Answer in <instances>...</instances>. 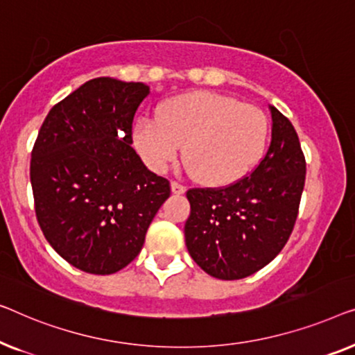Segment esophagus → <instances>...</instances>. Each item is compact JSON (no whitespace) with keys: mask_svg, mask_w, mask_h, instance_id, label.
Instances as JSON below:
<instances>
[{"mask_svg":"<svg viewBox=\"0 0 355 355\" xmlns=\"http://www.w3.org/2000/svg\"><path fill=\"white\" fill-rule=\"evenodd\" d=\"M171 189L173 194H183L184 191H187V188L183 187V184H180L178 182H172L171 183Z\"/></svg>","mask_w":355,"mask_h":355,"instance_id":"esophagus-1","label":"esophagus"}]
</instances>
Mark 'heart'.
I'll list each match as a JSON object with an SVG mask.
<instances>
[{
	"label": "heart",
	"instance_id": "b5f03b06",
	"mask_svg": "<svg viewBox=\"0 0 355 355\" xmlns=\"http://www.w3.org/2000/svg\"><path fill=\"white\" fill-rule=\"evenodd\" d=\"M267 138L261 109L211 92L173 96L133 128L135 148L154 172L167 171L183 146L187 168L209 187L241 180L261 161Z\"/></svg>",
	"mask_w": 355,
	"mask_h": 355
}]
</instances>
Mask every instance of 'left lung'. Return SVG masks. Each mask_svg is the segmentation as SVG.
Wrapping results in <instances>:
<instances>
[{
	"label": "left lung",
	"mask_w": 355,
	"mask_h": 355,
	"mask_svg": "<svg viewBox=\"0 0 355 355\" xmlns=\"http://www.w3.org/2000/svg\"><path fill=\"white\" fill-rule=\"evenodd\" d=\"M270 107L272 141L249 177L225 188H193L184 241L211 277L239 279L275 259L297 218L306 159L293 123Z\"/></svg>",
	"instance_id": "obj_1"
}]
</instances>
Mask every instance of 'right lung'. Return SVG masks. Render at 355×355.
<instances>
[{
    "mask_svg": "<svg viewBox=\"0 0 355 355\" xmlns=\"http://www.w3.org/2000/svg\"><path fill=\"white\" fill-rule=\"evenodd\" d=\"M149 87L88 80L53 106L40 128L30 182L40 228L59 256L87 273L111 275L141 251L171 183L132 148L135 112Z\"/></svg>",
    "mask_w": 355,
    "mask_h": 355,
    "instance_id": "1",
    "label": "right lung"
}]
</instances>
